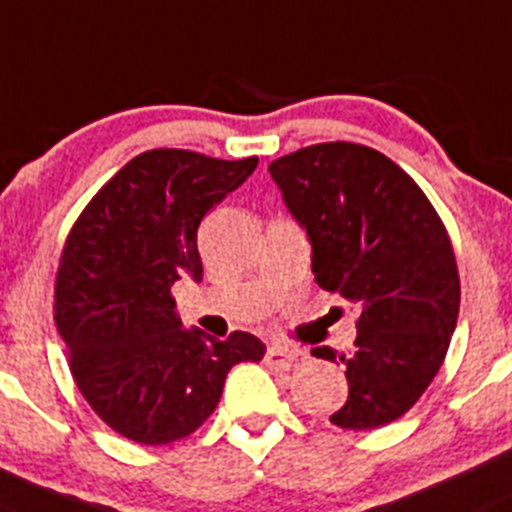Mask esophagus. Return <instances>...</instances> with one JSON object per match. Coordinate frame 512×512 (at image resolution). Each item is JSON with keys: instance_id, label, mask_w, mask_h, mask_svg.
<instances>
[{"instance_id": "34e87169", "label": "esophagus", "mask_w": 512, "mask_h": 512, "mask_svg": "<svg viewBox=\"0 0 512 512\" xmlns=\"http://www.w3.org/2000/svg\"><path fill=\"white\" fill-rule=\"evenodd\" d=\"M296 354L291 352V349L281 347V344H271L269 349H266V364H269L271 369H289L291 364H294Z\"/></svg>"}]
</instances>
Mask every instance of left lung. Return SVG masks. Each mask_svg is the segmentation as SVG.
Segmentation results:
<instances>
[{"instance_id": "obj_1", "label": "left lung", "mask_w": 512, "mask_h": 512, "mask_svg": "<svg viewBox=\"0 0 512 512\" xmlns=\"http://www.w3.org/2000/svg\"><path fill=\"white\" fill-rule=\"evenodd\" d=\"M269 170L309 233L314 281L359 309L352 352L311 349L347 367V405L329 420L389 425L430 387L455 332L460 274L445 223L415 180L367 145H306Z\"/></svg>"}]
</instances>
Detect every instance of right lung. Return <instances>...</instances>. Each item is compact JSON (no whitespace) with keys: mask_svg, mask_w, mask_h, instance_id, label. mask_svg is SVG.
I'll return each mask as SVG.
<instances>
[{"mask_svg":"<svg viewBox=\"0 0 512 512\" xmlns=\"http://www.w3.org/2000/svg\"><path fill=\"white\" fill-rule=\"evenodd\" d=\"M180 148L135 155L92 196L67 233L55 281V324L72 379L107 427L140 445L188 437L213 415L238 362L266 347L183 329L170 294L203 279L198 226L256 170Z\"/></svg>","mask_w":512,"mask_h":512,"instance_id":"1","label":"right lung"}]
</instances>
